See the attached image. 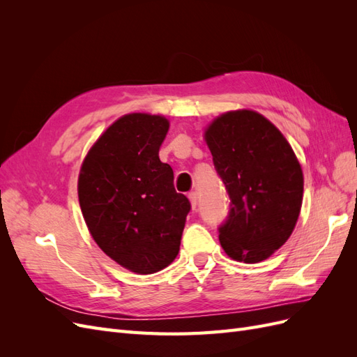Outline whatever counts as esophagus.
<instances>
[{
  "label": "esophagus",
  "mask_w": 357,
  "mask_h": 357,
  "mask_svg": "<svg viewBox=\"0 0 357 357\" xmlns=\"http://www.w3.org/2000/svg\"><path fill=\"white\" fill-rule=\"evenodd\" d=\"M189 199H190V204H192V208L195 210L197 205H198V193L197 192H190L189 193Z\"/></svg>",
  "instance_id": "esophagus-1"
}]
</instances>
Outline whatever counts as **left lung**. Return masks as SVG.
<instances>
[{
	"mask_svg": "<svg viewBox=\"0 0 357 357\" xmlns=\"http://www.w3.org/2000/svg\"><path fill=\"white\" fill-rule=\"evenodd\" d=\"M215 172L231 204L219 226L229 257L256 264L282 247L294 231L304 178L287 139L262 114L225 113L205 132Z\"/></svg>",
	"mask_w": 357,
	"mask_h": 357,
	"instance_id": "1",
	"label": "left lung"
}]
</instances>
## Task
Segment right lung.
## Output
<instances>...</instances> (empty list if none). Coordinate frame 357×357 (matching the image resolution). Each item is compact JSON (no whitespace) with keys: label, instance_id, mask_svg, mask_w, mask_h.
Here are the masks:
<instances>
[{"label":"right lung","instance_id":"right-lung-1","mask_svg":"<svg viewBox=\"0 0 357 357\" xmlns=\"http://www.w3.org/2000/svg\"><path fill=\"white\" fill-rule=\"evenodd\" d=\"M169 123L162 116L126 114L98 138L79 176V202L101 250L137 274H153L180 250L190 202L159 159Z\"/></svg>","mask_w":357,"mask_h":357}]
</instances>
